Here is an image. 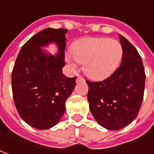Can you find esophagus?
I'll use <instances>...</instances> for the list:
<instances>
[{"label": "esophagus", "instance_id": "1", "mask_svg": "<svg viewBox=\"0 0 154 154\" xmlns=\"http://www.w3.org/2000/svg\"><path fill=\"white\" fill-rule=\"evenodd\" d=\"M83 80V78H82V77H81V76H78V77H77V82H78V81H81V80Z\"/></svg>", "mask_w": 154, "mask_h": 154}]
</instances>
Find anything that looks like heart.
Segmentation results:
<instances>
[{"mask_svg": "<svg viewBox=\"0 0 154 154\" xmlns=\"http://www.w3.org/2000/svg\"><path fill=\"white\" fill-rule=\"evenodd\" d=\"M122 57L121 44L106 38L83 39L72 47V53L66 58L73 66L84 62L85 74L93 80H103L110 76L118 68Z\"/></svg>", "mask_w": 154, "mask_h": 154, "instance_id": "obj_1", "label": "heart"}]
</instances>
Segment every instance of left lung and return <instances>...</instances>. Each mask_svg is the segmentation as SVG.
<instances>
[{
	"instance_id": "left-lung-1",
	"label": "left lung",
	"mask_w": 154,
	"mask_h": 154,
	"mask_svg": "<svg viewBox=\"0 0 154 154\" xmlns=\"http://www.w3.org/2000/svg\"><path fill=\"white\" fill-rule=\"evenodd\" d=\"M120 41L121 65L105 80H86L90 110L102 127L110 130L126 127L136 118L145 89L146 74L141 57L122 35Z\"/></svg>"
}]
</instances>
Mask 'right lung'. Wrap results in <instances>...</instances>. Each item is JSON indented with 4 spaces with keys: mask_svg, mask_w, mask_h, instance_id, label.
<instances>
[{
    "mask_svg": "<svg viewBox=\"0 0 154 154\" xmlns=\"http://www.w3.org/2000/svg\"><path fill=\"white\" fill-rule=\"evenodd\" d=\"M67 29L47 28L35 34L22 46L12 73V91L20 117L30 126L48 129L55 126L65 112V103L74 91L76 76L62 74L65 66ZM55 42L59 53L46 55L40 46Z\"/></svg>",
    "mask_w": 154,
    "mask_h": 154,
    "instance_id": "add662e5",
    "label": "right lung"
}]
</instances>
